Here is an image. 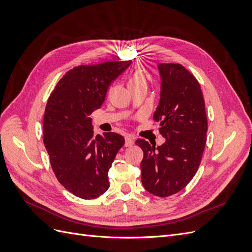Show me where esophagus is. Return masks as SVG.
<instances>
[{
    "label": "esophagus",
    "mask_w": 252,
    "mask_h": 252,
    "mask_svg": "<svg viewBox=\"0 0 252 252\" xmlns=\"http://www.w3.org/2000/svg\"><path fill=\"white\" fill-rule=\"evenodd\" d=\"M134 143V138L133 135H130V134H126L125 135V146L129 147V146H132Z\"/></svg>",
    "instance_id": "obj_1"
}]
</instances>
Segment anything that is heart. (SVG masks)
I'll list each match as a JSON object with an SVG mask.
<instances>
[{
  "label": "heart",
  "mask_w": 252,
  "mask_h": 252,
  "mask_svg": "<svg viewBox=\"0 0 252 252\" xmlns=\"http://www.w3.org/2000/svg\"><path fill=\"white\" fill-rule=\"evenodd\" d=\"M127 84H128V87L130 90L141 87V86H146L147 85V78H146V75H145V73L143 72V70L136 69L129 74Z\"/></svg>",
  "instance_id": "obj_1"
}]
</instances>
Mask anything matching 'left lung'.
I'll return each instance as SVG.
<instances>
[{"label": "left lung", "mask_w": 252, "mask_h": 252, "mask_svg": "<svg viewBox=\"0 0 252 252\" xmlns=\"http://www.w3.org/2000/svg\"><path fill=\"white\" fill-rule=\"evenodd\" d=\"M161 98L154 114L159 122L161 146L138 139L143 150L142 183L150 193L166 197L186 187L196 173L206 145L208 123L200 83L181 64H159Z\"/></svg>", "instance_id": "1"}]
</instances>
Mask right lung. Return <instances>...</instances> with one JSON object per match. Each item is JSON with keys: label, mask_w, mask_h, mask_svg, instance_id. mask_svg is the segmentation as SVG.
<instances>
[{"label": "right lung", "mask_w": 252, "mask_h": 252, "mask_svg": "<svg viewBox=\"0 0 252 252\" xmlns=\"http://www.w3.org/2000/svg\"><path fill=\"white\" fill-rule=\"evenodd\" d=\"M131 61L79 65L67 71L50 94L43 120V141L51 168L66 190L93 200L109 188L108 170L123 136H94L89 118L105 101L111 83Z\"/></svg>", "instance_id": "right-lung-1"}]
</instances>
